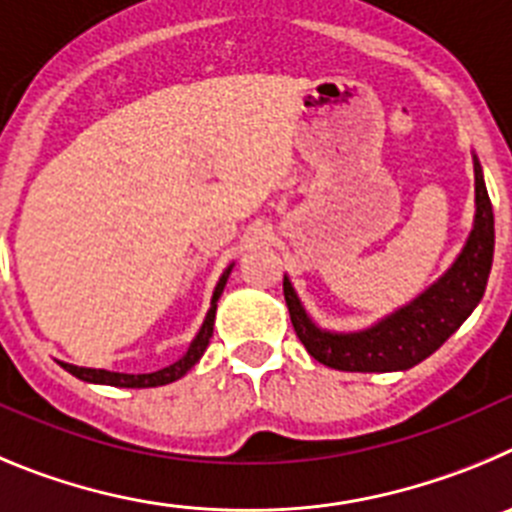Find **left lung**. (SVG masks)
Instances as JSON below:
<instances>
[{
  "instance_id": "8db88e82",
  "label": "left lung",
  "mask_w": 512,
  "mask_h": 512,
  "mask_svg": "<svg viewBox=\"0 0 512 512\" xmlns=\"http://www.w3.org/2000/svg\"><path fill=\"white\" fill-rule=\"evenodd\" d=\"M474 160V222L457 260L439 280L398 311L382 316L367 329L331 331L311 319L290 278H283L285 303L298 339L316 362L342 372H403L436 352L469 313L477 308L490 278L495 255V214L485 176Z\"/></svg>"
}]
</instances>
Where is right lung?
<instances>
[{
	"mask_svg": "<svg viewBox=\"0 0 512 512\" xmlns=\"http://www.w3.org/2000/svg\"><path fill=\"white\" fill-rule=\"evenodd\" d=\"M232 267H234V262L227 267V270H224L222 278H219V283H216L214 296H211V306H209V311H206V319H204V324H201L199 334L193 336V342L188 344V352L183 354L178 362H173V365L163 367V370H158V372H147V375H127V372L94 370V367L68 365V362H58V365H61L66 372H71L73 377H78V380L91 382V385H112V388H158V385H168V382L181 380V377L186 375V372L191 370V367L196 365L201 357H204L206 347H209V339H211V334H214L216 301H219V296L224 293V285H227L229 275H232Z\"/></svg>",
	"mask_w": 512,
	"mask_h": 512,
	"instance_id": "obj_1",
	"label": "right lung"
}]
</instances>
